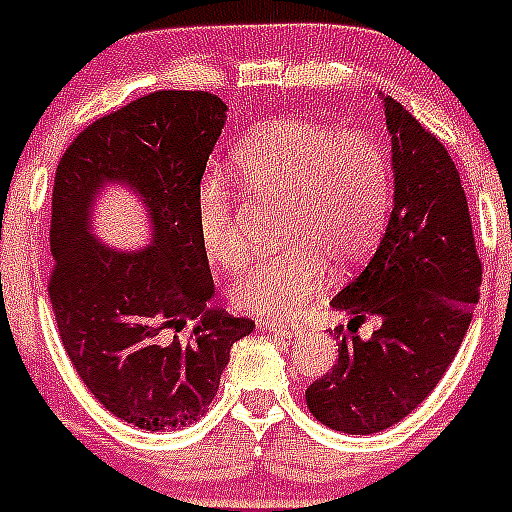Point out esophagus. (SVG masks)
<instances>
[{"instance_id":"34e87169","label":"esophagus","mask_w":512,"mask_h":512,"mask_svg":"<svg viewBox=\"0 0 512 512\" xmlns=\"http://www.w3.org/2000/svg\"><path fill=\"white\" fill-rule=\"evenodd\" d=\"M262 328H267V331L272 333H280V336H295V333L303 328V323L298 321H278V318H267V321H262Z\"/></svg>"}]
</instances>
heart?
Masks as SVG:
<instances>
[{"label":"heart","mask_w":512,"mask_h":512,"mask_svg":"<svg viewBox=\"0 0 512 512\" xmlns=\"http://www.w3.org/2000/svg\"><path fill=\"white\" fill-rule=\"evenodd\" d=\"M250 194L283 197L280 250L234 280L229 300L252 315H293L331 280V260L353 265L376 247L394 204V161L364 131L283 116L247 131L229 154ZM197 237L212 265L234 270L247 257L237 199L217 171L197 184Z\"/></svg>","instance_id":"obj_1"}]
</instances>
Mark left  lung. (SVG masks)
I'll return each instance as SVG.
<instances>
[{
  "label": "left lung",
  "instance_id": "left-lung-1",
  "mask_svg": "<svg viewBox=\"0 0 512 512\" xmlns=\"http://www.w3.org/2000/svg\"><path fill=\"white\" fill-rule=\"evenodd\" d=\"M394 151V209L369 265L331 300L351 315L333 328L338 361L305 389L315 419L374 434L412 414L460 351L480 300L477 257L460 171L429 128L384 98ZM382 323L357 336L366 317Z\"/></svg>",
  "mask_w": 512,
  "mask_h": 512
}]
</instances>
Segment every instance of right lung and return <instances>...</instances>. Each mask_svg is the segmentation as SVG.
Here are the masks:
<instances>
[{
	"mask_svg": "<svg viewBox=\"0 0 512 512\" xmlns=\"http://www.w3.org/2000/svg\"><path fill=\"white\" fill-rule=\"evenodd\" d=\"M227 105L207 90H156L75 136L52 186L47 293L60 341L90 394L148 432L204 417L234 341L255 323L209 310V260L197 237V184ZM103 180H126L155 217V245L113 253L87 232ZM195 328L186 337L180 331Z\"/></svg>",
	"mask_w": 512,
	"mask_h": 512,
	"instance_id": "add662e5",
	"label": "right lung"
}]
</instances>
